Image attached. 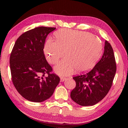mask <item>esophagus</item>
I'll list each match as a JSON object with an SVG mask.
<instances>
[{
	"label": "esophagus",
	"mask_w": 128,
	"mask_h": 128,
	"mask_svg": "<svg viewBox=\"0 0 128 128\" xmlns=\"http://www.w3.org/2000/svg\"><path fill=\"white\" fill-rule=\"evenodd\" d=\"M66 80V77H60V81L61 82H63Z\"/></svg>",
	"instance_id": "obj_1"
}]
</instances>
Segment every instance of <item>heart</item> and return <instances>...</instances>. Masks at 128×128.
I'll return each mask as SVG.
<instances>
[{
    "label": "heart",
    "instance_id": "1",
    "mask_svg": "<svg viewBox=\"0 0 128 128\" xmlns=\"http://www.w3.org/2000/svg\"><path fill=\"white\" fill-rule=\"evenodd\" d=\"M54 38L55 42L46 41L44 53L47 62L55 64L66 52V57L55 67L59 74H71L76 69L87 72L95 66L102 54L100 40L89 32L62 29L54 33Z\"/></svg>",
    "mask_w": 128,
    "mask_h": 128
}]
</instances>
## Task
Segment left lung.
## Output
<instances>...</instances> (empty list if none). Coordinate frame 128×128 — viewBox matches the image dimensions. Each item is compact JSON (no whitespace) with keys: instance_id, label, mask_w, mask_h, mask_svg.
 <instances>
[{"instance_id":"left-lung-1","label":"left lung","mask_w":128,"mask_h":128,"mask_svg":"<svg viewBox=\"0 0 128 128\" xmlns=\"http://www.w3.org/2000/svg\"><path fill=\"white\" fill-rule=\"evenodd\" d=\"M116 72V63L113 48L106 40L102 57L92 69L73 77L76 85L70 92L71 98L82 106L98 103L110 91Z\"/></svg>"}]
</instances>
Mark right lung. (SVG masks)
I'll return each mask as SVG.
<instances>
[{
  "label": "right lung",
  "mask_w": 128,
  "mask_h": 128,
  "mask_svg": "<svg viewBox=\"0 0 128 128\" xmlns=\"http://www.w3.org/2000/svg\"><path fill=\"white\" fill-rule=\"evenodd\" d=\"M55 28L40 26L19 36L10 55L12 81L21 96L33 102H42L53 94L60 78L45 58L43 52L48 34Z\"/></svg>",
  "instance_id": "add662e5"
}]
</instances>
